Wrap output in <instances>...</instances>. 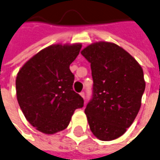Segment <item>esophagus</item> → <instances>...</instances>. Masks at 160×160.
I'll list each match as a JSON object with an SVG mask.
<instances>
[{
	"label": "esophagus",
	"mask_w": 160,
	"mask_h": 160,
	"mask_svg": "<svg viewBox=\"0 0 160 160\" xmlns=\"http://www.w3.org/2000/svg\"><path fill=\"white\" fill-rule=\"evenodd\" d=\"M80 95H81V97L84 98V92H80Z\"/></svg>",
	"instance_id": "obj_1"
}]
</instances>
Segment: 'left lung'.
<instances>
[{"label": "left lung", "instance_id": "1", "mask_svg": "<svg viewBox=\"0 0 160 160\" xmlns=\"http://www.w3.org/2000/svg\"><path fill=\"white\" fill-rule=\"evenodd\" d=\"M81 53L91 63L93 79L92 97L84 110L90 128L101 141L116 139L139 112L145 89L142 68L113 43H94Z\"/></svg>", "mask_w": 160, "mask_h": 160}]
</instances>
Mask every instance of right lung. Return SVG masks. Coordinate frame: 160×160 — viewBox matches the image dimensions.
Returning <instances> with one entry per match:
<instances>
[{"instance_id": "obj_1", "label": "right lung", "mask_w": 160, "mask_h": 160, "mask_svg": "<svg viewBox=\"0 0 160 160\" xmlns=\"http://www.w3.org/2000/svg\"><path fill=\"white\" fill-rule=\"evenodd\" d=\"M81 44L52 45L31 58L18 73L17 98L26 120L45 134L68 126L83 98L73 90L75 77L69 65L78 57Z\"/></svg>"}]
</instances>
